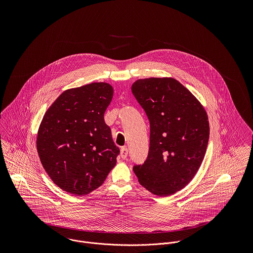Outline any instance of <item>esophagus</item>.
Segmentation results:
<instances>
[{
  "mask_svg": "<svg viewBox=\"0 0 253 253\" xmlns=\"http://www.w3.org/2000/svg\"><path fill=\"white\" fill-rule=\"evenodd\" d=\"M121 158L123 159V160H125V159H126V157H127V154H128V151H127V148L126 147H123L122 149H121Z\"/></svg>",
  "mask_w": 253,
  "mask_h": 253,
  "instance_id": "obj_1",
  "label": "esophagus"
}]
</instances>
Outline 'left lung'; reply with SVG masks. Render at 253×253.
I'll return each mask as SVG.
<instances>
[{"label":"left lung","mask_w":253,"mask_h":253,"mask_svg":"<svg viewBox=\"0 0 253 253\" xmlns=\"http://www.w3.org/2000/svg\"><path fill=\"white\" fill-rule=\"evenodd\" d=\"M131 91L150 122L148 157L133 171L151 193L172 195L193 179L203 163L210 138L208 114L173 78L139 79Z\"/></svg>","instance_id":"1"}]
</instances>
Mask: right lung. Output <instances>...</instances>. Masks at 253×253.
Instances as JSON below:
<instances>
[{"label":"right lung","instance_id":"1","mask_svg":"<svg viewBox=\"0 0 253 253\" xmlns=\"http://www.w3.org/2000/svg\"><path fill=\"white\" fill-rule=\"evenodd\" d=\"M113 92L107 83L67 89L42 120L37 135L41 163L50 179L67 193L89 194L116 166L120 149L104 122Z\"/></svg>","mask_w":253,"mask_h":253}]
</instances>
